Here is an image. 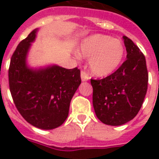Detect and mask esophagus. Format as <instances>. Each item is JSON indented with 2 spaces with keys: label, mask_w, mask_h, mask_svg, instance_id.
I'll list each match as a JSON object with an SVG mask.
<instances>
[{
  "label": "esophagus",
  "mask_w": 159,
  "mask_h": 159,
  "mask_svg": "<svg viewBox=\"0 0 159 159\" xmlns=\"http://www.w3.org/2000/svg\"><path fill=\"white\" fill-rule=\"evenodd\" d=\"M81 77H82V80L83 82H86V81H87L90 78L88 74H87V72L86 71H84V70L81 71Z\"/></svg>",
  "instance_id": "esophagus-1"
}]
</instances>
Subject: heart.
Masks as SVG:
<instances>
[{"instance_id": "obj_1", "label": "heart", "mask_w": 159, "mask_h": 159, "mask_svg": "<svg viewBox=\"0 0 159 159\" xmlns=\"http://www.w3.org/2000/svg\"><path fill=\"white\" fill-rule=\"evenodd\" d=\"M124 52L120 41L103 34H95L87 38L80 48V54L90 58L91 72L100 77L111 74L119 67Z\"/></svg>"}]
</instances>
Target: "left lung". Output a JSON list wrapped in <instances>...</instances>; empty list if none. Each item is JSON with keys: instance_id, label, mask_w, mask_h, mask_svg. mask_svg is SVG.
Wrapping results in <instances>:
<instances>
[{"instance_id": "1", "label": "left lung", "mask_w": 159, "mask_h": 159, "mask_svg": "<svg viewBox=\"0 0 159 159\" xmlns=\"http://www.w3.org/2000/svg\"><path fill=\"white\" fill-rule=\"evenodd\" d=\"M123 39L127 51L125 61L108 77L91 79L96 115L108 125H121L134 118L148 89L145 57L130 39Z\"/></svg>"}]
</instances>
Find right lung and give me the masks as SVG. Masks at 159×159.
Listing matches in <instances>:
<instances>
[{
	"instance_id": "obj_1",
	"label": "right lung",
	"mask_w": 159,
	"mask_h": 159,
	"mask_svg": "<svg viewBox=\"0 0 159 159\" xmlns=\"http://www.w3.org/2000/svg\"><path fill=\"white\" fill-rule=\"evenodd\" d=\"M36 31L21 41L12 54L9 87L15 106L28 123L42 129H53L66 120L71 100L82 80L77 67L53 66L37 71L26 66V54Z\"/></svg>"
}]
</instances>
